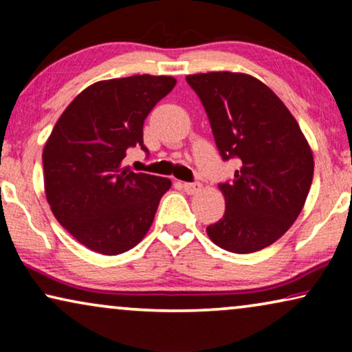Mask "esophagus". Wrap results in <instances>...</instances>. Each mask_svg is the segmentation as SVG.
Instances as JSON below:
<instances>
[{
	"mask_svg": "<svg viewBox=\"0 0 352 352\" xmlns=\"http://www.w3.org/2000/svg\"><path fill=\"white\" fill-rule=\"evenodd\" d=\"M182 187H184V190L187 192V194L192 195V194H195V192H199L201 189V184H200V182H184Z\"/></svg>",
	"mask_w": 352,
	"mask_h": 352,
	"instance_id": "34e87169",
	"label": "esophagus"
}]
</instances>
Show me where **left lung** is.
I'll use <instances>...</instances> for the list:
<instances>
[{
  "label": "left lung",
  "mask_w": 352,
  "mask_h": 352,
  "mask_svg": "<svg viewBox=\"0 0 352 352\" xmlns=\"http://www.w3.org/2000/svg\"><path fill=\"white\" fill-rule=\"evenodd\" d=\"M208 115L224 160L239 157L234 181L219 184L224 216L206 228L230 253H254L282 237L309 194L314 157L287 105L248 74L208 72L186 76Z\"/></svg>",
  "instance_id": "obj_1"
}]
</instances>
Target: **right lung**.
Returning a JSON list of instances; mask_svg holds the SVG:
<instances>
[{
    "instance_id": "obj_1",
    "label": "right lung",
    "mask_w": 352,
    "mask_h": 352,
    "mask_svg": "<svg viewBox=\"0 0 352 352\" xmlns=\"http://www.w3.org/2000/svg\"><path fill=\"white\" fill-rule=\"evenodd\" d=\"M165 75L102 80L72 100L43 148L45 192L67 232L100 254L128 252L146 237L168 177L122 166L141 146L144 120L175 88Z\"/></svg>"
}]
</instances>
